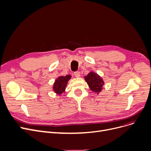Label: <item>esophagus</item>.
<instances>
[{
    "mask_svg": "<svg viewBox=\"0 0 151 151\" xmlns=\"http://www.w3.org/2000/svg\"><path fill=\"white\" fill-rule=\"evenodd\" d=\"M74 76L76 77H81V73L79 71H76L74 73Z\"/></svg>",
    "mask_w": 151,
    "mask_h": 151,
    "instance_id": "esophagus-1",
    "label": "esophagus"
}]
</instances>
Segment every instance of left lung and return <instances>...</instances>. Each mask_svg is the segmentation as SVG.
Masks as SVG:
<instances>
[{
	"mask_svg": "<svg viewBox=\"0 0 151 151\" xmlns=\"http://www.w3.org/2000/svg\"><path fill=\"white\" fill-rule=\"evenodd\" d=\"M85 81L87 82L90 90L98 95L103 89L104 82L103 78L94 72L90 73L85 77Z\"/></svg>",
	"mask_w": 151,
	"mask_h": 151,
	"instance_id": "1",
	"label": "left lung"
}]
</instances>
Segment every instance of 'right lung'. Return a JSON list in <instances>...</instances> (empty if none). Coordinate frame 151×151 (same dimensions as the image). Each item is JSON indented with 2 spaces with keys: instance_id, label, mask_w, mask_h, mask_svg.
<instances>
[{
  "instance_id": "add662e5",
  "label": "right lung",
  "mask_w": 151,
  "mask_h": 151,
  "mask_svg": "<svg viewBox=\"0 0 151 151\" xmlns=\"http://www.w3.org/2000/svg\"><path fill=\"white\" fill-rule=\"evenodd\" d=\"M71 78V76L66 75V76H60L55 80L53 83V90L55 93L59 95H61L63 92L65 91L66 85L68 81Z\"/></svg>"
}]
</instances>
